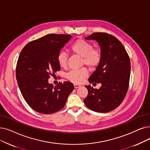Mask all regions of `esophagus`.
<instances>
[{"mask_svg":"<svg viewBox=\"0 0 150 150\" xmlns=\"http://www.w3.org/2000/svg\"><path fill=\"white\" fill-rule=\"evenodd\" d=\"M74 88H75V89L79 88L81 86L80 85H79V84H74Z\"/></svg>","mask_w":150,"mask_h":150,"instance_id":"34e87169","label":"esophagus"}]
</instances>
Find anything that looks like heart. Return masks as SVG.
I'll return each instance as SVG.
<instances>
[{
	"label": "heart",
	"mask_w": 150,
	"mask_h": 150,
	"mask_svg": "<svg viewBox=\"0 0 150 150\" xmlns=\"http://www.w3.org/2000/svg\"><path fill=\"white\" fill-rule=\"evenodd\" d=\"M71 51L83 58V64L91 69L96 68L100 64L102 59L101 52L98 49H93L91 43L83 40H78L70 47ZM57 60L59 66L65 67L67 64L68 56L66 52L61 51L57 54ZM86 69L73 70L69 72L66 77L68 80L75 83H81L88 76Z\"/></svg>",
	"instance_id": "b5f03b06"
}]
</instances>
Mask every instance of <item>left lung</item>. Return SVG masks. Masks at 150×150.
I'll return each instance as SVG.
<instances>
[{
	"label": "left lung",
	"instance_id": "8db88e82",
	"mask_svg": "<svg viewBox=\"0 0 150 150\" xmlns=\"http://www.w3.org/2000/svg\"><path fill=\"white\" fill-rule=\"evenodd\" d=\"M99 45L102 59L89 78L90 83H100L99 89L85 86L88 94L84 100L88 108L107 113L118 107L126 95L131 71L129 57L122 43L115 37L97 32L84 38Z\"/></svg>",
	"mask_w": 150,
	"mask_h": 150
}]
</instances>
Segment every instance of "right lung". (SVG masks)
Here are the masks:
<instances>
[{"label": "right lung", "instance_id": "1", "mask_svg": "<svg viewBox=\"0 0 150 150\" xmlns=\"http://www.w3.org/2000/svg\"><path fill=\"white\" fill-rule=\"evenodd\" d=\"M71 37L48 34L28 43L19 54L16 69L18 86L25 102L38 113L51 114L61 110L74 89L69 81L55 87L48 83L50 75L61 69L57 56Z\"/></svg>", "mask_w": 150, "mask_h": 150}]
</instances>
